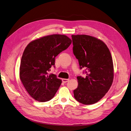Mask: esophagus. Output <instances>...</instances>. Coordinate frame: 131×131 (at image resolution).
Instances as JSON below:
<instances>
[{
	"label": "esophagus",
	"instance_id": "esophagus-1",
	"mask_svg": "<svg viewBox=\"0 0 131 131\" xmlns=\"http://www.w3.org/2000/svg\"><path fill=\"white\" fill-rule=\"evenodd\" d=\"M69 79H62V82L64 83H66L68 81H69Z\"/></svg>",
	"mask_w": 131,
	"mask_h": 131
}]
</instances>
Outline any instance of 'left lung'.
Listing matches in <instances>:
<instances>
[{
    "label": "left lung",
    "instance_id": "obj_1",
    "mask_svg": "<svg viewBox=\"0 0 131 131\" xmlns=\"http://www.w3.org/2000/svg\"><path fill=\"white\" fill-rule=\"evenodd\" d=\"M73 53L80 69H86L85 78L78 77V86L74 90L77 101L94 104L103 97L112 85L114 66L112 55L105 43L88 35H72Z\"/></svg>",
    "mask_w": 131,
    "mask_h": 131
}]
</instances>
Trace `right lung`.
<instances>
[{
  "label": "right lung",
  "mask_w": 131,
  "mask_h": 131,
  "mask_svg": "<svg viewBox=\"0 0 131 131\" xmlns=\"http://www.w3.org/2000/svg\"><path fill=\"white\" fill-rule=\"evenodd\" d=\"M71 43L72 40L65 35L52 34L35 39L26 46L21 58L19 78L35 100L44 102L54 96L62 80L49 72L54 65L55 57Z\"/></svg>",
  "instance_id": "obj_1"
}]
</instances>
